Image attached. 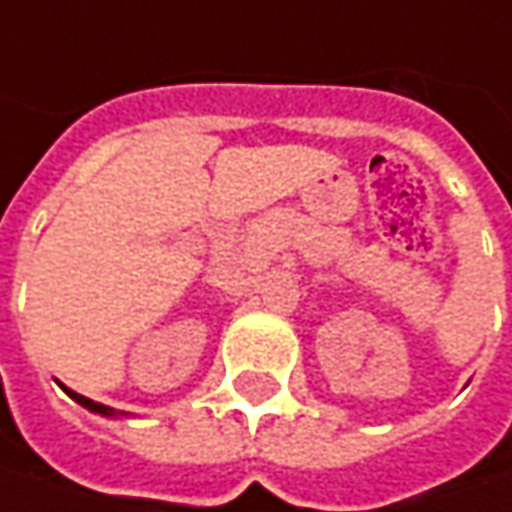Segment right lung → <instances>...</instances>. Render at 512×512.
Wrapping results in <instances>:
<instances>
[{
	"instance_id": "add662e5",
	"label": "right lung",
	"mask_w": 512,
	"mask_h": 512,
	"mask_svg": "<svg viewBox=\"0 0 512 512\" xmlns=\"http://www.w3.org/2000/svg\"><path fill=\"white\" fill-rule=\"evenodd\" d=\"M75 403H80L83 408H89V411H95V414H101V417H118L121 411H115V408L104 406V403H95V400H89V397H83V394H77V391H72V388H66V385H60Z\"/></svg>"
}]
</instances>
